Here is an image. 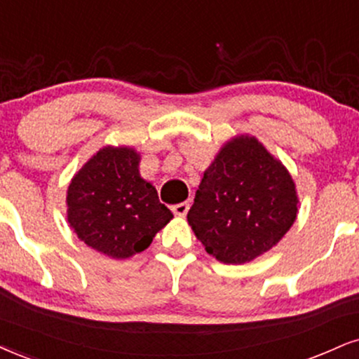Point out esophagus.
<instances>
[{"mask_svg": "<svg viewBox=\"0 0 359 359\" xmlns=\"http://www.w3.org/2000/svg\"><path fill=\"white\" fill-rule=\"evenodd\" d=\"M172 210V213L175 215H178V216H184L188 213V210H189V203L188 201H184V203H178V205H175L171 208Z\"/></svg>", "mask_w": 359, "mask_h": 359, "instance_id": "esophagus-1", "label": "esophagus"}]
</instances>
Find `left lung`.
I'll list each match as a JSON object with an SVG mask.
<instances>
[{
	"mask_svg": "<svg viewBox=\"0 0 359 359\" xmlns=\"http://www.w3.org/2000/svg\"><path fill=\"white\" fill-rule=\"evenodd\" d=\"M294 181L255 136H234L208 166L188 223L206 253L243 264L276 246L298 213Z\"/></svg>",
	"mask_w": 359,
	"mask_h": 359,
	"instance_id": "8db88e82",
	"label": "left lung"
}]
</instances>
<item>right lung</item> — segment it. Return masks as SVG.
Returning a JSON list of instances; mask_svg holds the SVG:
<instances>
[{
	"label": "right lung",
	"mask_w": 359,
	"mask_h": 359,
	"mask_svg": "<svg viewBox=\"0 0 359 359\" xmlns=\"http://www.w3.org/2000/svg\"><path fill=\"white\" fill-rule=\"evenodd\" d=\"M140 153L104 146L73 176L66 194L68 223L85 245L125 259L151 245L172 213L140 175Z\"/></svg>",
	"instance_id": "right-lung-1"
}]
</instances>
